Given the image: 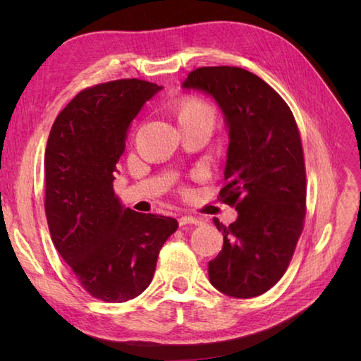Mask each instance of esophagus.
Returning <instances> with one entry per match:
<instances>
[{
	"instance_id": "obj_1",
	"label": "esophagus",
	"mask_w": 361,
	"mask_h": 361,
	"mask_svg": "<svg viewBox=\"0 0 361 361\" xmlns=\"http://www.w3.org/2000/svg\"><path fill=\"white\" fill-rule=\"evenodd\" d=\"M202 220L197 216H192V215H182L179 218V224L180 226H187V224H200Z\"/></svg>"
}]
</instances>
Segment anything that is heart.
<instances>
[{"mask_svg":"<svg viewBox=\"0 0 361 361\" xmlns=\"http://www.w3.org/2000/svg\"><path fill=\"white\" fill-rule=\"evenodd\" d=\"M209 120L214 123V110L207 105L204 101L197 99V97H185L178 105V120L183 122V120Z\"/></svg>","mask_w":361,"mask_h":361,"instance_id":"heart-1","label":"heart"}]
</instances>
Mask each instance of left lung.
<instances>
[{"mask_svg":"<svg viewBox=\"0 0 361 361\" xmlns=\"http://www.w3.org/2000/svg\"><path fill=\"white\" fill-rule=\"evenodd\" d=\"M183 90L211 96L228 135L220 197L238 218L224 226L223 250L209 262L211 285L233 298H253L283 277L305 216V169L292 111L257 75L241 68L192 71Z\"/></svg>","mask_w":361,"mask_h":361,"instance_id":"8db88e82","label":"left lung"}]
</instances>
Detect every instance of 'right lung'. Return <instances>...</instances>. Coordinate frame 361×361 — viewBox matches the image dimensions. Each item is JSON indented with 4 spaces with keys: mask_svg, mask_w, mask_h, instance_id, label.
<instances>
[{
    "mask_svg": "<svg viewBox=\"0 0 361 361\" xmlns=\"http://www.w3.org/2000/svg\"><path fill=\"white\" fill-rule=\"evenodd\" d=\"M162 85L118 80L76 94L57 116L45 150V212L52 243L81 286L123 302L152 281L178 221L138 214L114 194L116 164L135 116Z\"/></svg>",
    "mask_w": 361,
    "mask_h": 361,
    "instance_id": "1",
    "label": "right lung"
}]
</instances>
